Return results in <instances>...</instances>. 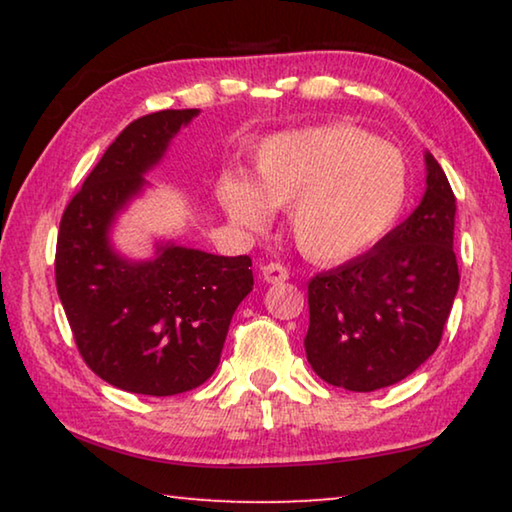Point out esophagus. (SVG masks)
Listing matches in <instances>:
<instances>
[{"mask_svg": "<svg viewBox=\"0 0 512 512\" xmlns=\"http://www.w3.org/2000/svg\"><path fill=\"white\" fill-rule=\"evenodd\" d=\"M262 277L268 284H280L284 280H289V271L282 264L271 262V264L262 266Z\"/></svg>", "mask_w": 512, "mask_h": 512, "instance_id": "1", "label": "esophagus"}]
</instances>
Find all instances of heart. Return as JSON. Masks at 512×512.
<instances>
[{
  "instance_id": "heart-1",
  "label": "heart",
  "mask_w": 512,
  "mask_h": 512,
  "mask_svg": "<svg viewBox=\"0 0 512 512\" xmlns=\"http://www.w3.org/2000/svg\"><path fill=\"white\" fill-rule=\"evenodd\" d=\"M257 176L259 187L241 176L223 180L225 210L262 230L273 207H293V239L320 264L350 262L375 248L395 228L409 194L402 151L350 124L271 137L259 149Z\"/></svg>"
}]
</instances>
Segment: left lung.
I'll list each match as a JSON object with an SVG mask.
<instances>
[{
	"label": "left lung",
	"mask_w": 512,
	"mask_h": 512,
	"mask_svg": "<svg viewBox=\"0 0 512 512\" xmlns=\"http://www.w3.org/2000/svg\"><path fill=\"white\" fill-rule=\"evenodd\" d=\"M427 192L370 253L309 280L307 361L354 393L393 386L436 352L458 282L456 196L427 153Z\"/></svg>",
	"instance_id": "left-lung-1"
}]
</instances>
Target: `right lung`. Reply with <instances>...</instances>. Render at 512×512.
<instances>
[{
  "label": "right lung",
  "mask_w": 512,
  "mask_h": 512,
  "mask_svg": "<svg viewBox=\"0 0 512 512\" xmlns=\"http://www.w3.org/2000/svg\"><path fill=\"white\" fill-rule=\"evenodd\" d=\"M198 110H160L128 124L67 203L56 241V289L88 368L128 393L167 397L219 366L232 314L253 291V259L167 244L126 262L108 244L115 214Z\"/></svg>",
  "instance_id": "obj_1"
}]
</instances>
